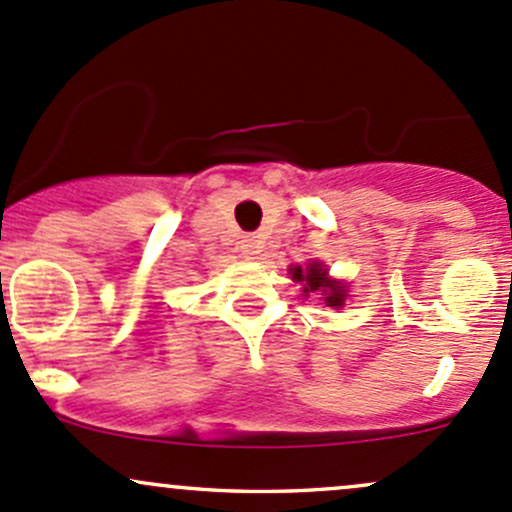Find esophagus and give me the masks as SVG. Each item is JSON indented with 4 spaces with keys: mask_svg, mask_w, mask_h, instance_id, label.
Instances as JSON below:
<instances>
[{
    "mask_svg": "<svg viewBox=\"0 0 512 512\" xmlns=\"http://www.w3.org/2000/svg\"><path fill=\"white\" fill-rule=\"evenodd\" d=\"M243 255L245 257H257L262 252V245H260V240L255 238V235H245V240H243Z\"/></svg>",
    "mask_w": 512,
    "mask_h": 512,
    "instance_id": "34e87169",
    "label": "esophagus"
}]
</instances>
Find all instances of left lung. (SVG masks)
<instances>
[{
  "label": "left lung",
  "instance_id": "8db88e82",
  "mask_svg": "<svg viewBox=\"0 0 512 512\" xmlns=\"http://www.w3.org/2000/svg\"><path fill=\"white\" fill-rule=\"evenodd\" d=\"M291 279L303 284V294H320L323 296L325 306L330 308H342L345 303L347 289L338 279L328 277V269L323 262H308L306 267H291Z\"/></svg>",
  "mask_w": 512,
  "mask_h": 512
}]
</instances>
